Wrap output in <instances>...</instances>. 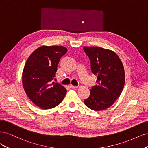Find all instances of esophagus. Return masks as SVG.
<instances>
[{
	"label": "esophagus",
	"mask_w": 148,
	"mask_h": 148,
	"mask_svg": "<svg viewBox=\"0 0 148 148\" xmlns=\"http://www.w3.org/2000/svg\"><path fill=\"white\" fill-rule=\"evenodd\" d=\"M70 87L71 88L74 89V88H78V86H74V85L70 84Z\"/></svg>",
	"instance_id": "esophagus-1"
}]
</instances>
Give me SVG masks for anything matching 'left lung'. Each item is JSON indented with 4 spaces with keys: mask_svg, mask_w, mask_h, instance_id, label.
<instances>
[{
    "mask_svg": "<svg viewBox=\"0 0 148 148\" xmlns=\"http://www.w3.org/2000/svg\"><path fill=\"white\" fill-rule=\"evenodd\" d=\"M91 62L92 72L97 75V83L92 87L84 104L93 110L109 108L118 99L124 87L125 71L116 53L99 47H84Z\"/></svg>",
    "mask_w": 148,
    "mask_h": 148,
    "instance_id": "left-lung-1",
    "label": "left lung"
}]
</instances>
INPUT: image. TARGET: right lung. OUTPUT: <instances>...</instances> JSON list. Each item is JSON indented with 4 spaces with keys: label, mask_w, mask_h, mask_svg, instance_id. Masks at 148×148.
I'll list each match as a JSON object with an SVG mask.
<instances>
[{
    "label": "right lung",
    "mask_w": 148,
    "mask_h": 148,
    "mask_svg": "<svg viewBox=\"0 0 148 148\" xmlns=\"http://www.w3.org/2000/svg\"><path fill=\"white\" fill-rule=\"evenodd\" d=\"M67 52L63 46H43L31 53L22 73L23 86L34 104L43 109L60 104L66 89L59 83H51L56 77L60 58Z\"/></svg>",
    "instance_id": "add662e5"
}]
</instances>
